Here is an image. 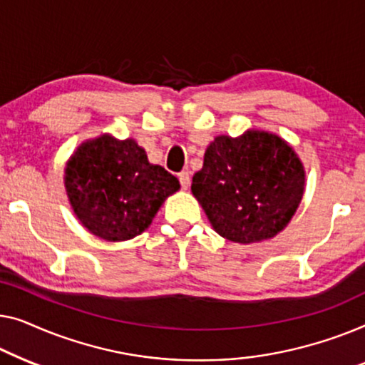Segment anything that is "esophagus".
<instances>
[{"mask_svg": "<svg viewBox=\"0 0 365 365\" xmlns=\"http://www.w3.org/2000/svg\"><path fill=\"white\" fill-rule=\"evenodd\" d=\"M178 180H180L182 188L187 190L190 187V173L188 172H180V173H178Z\"/></svg>", "mask_w": 365, "mask_h": 365, "instance_id": "1", "label": "esophagus"}]
</instances>
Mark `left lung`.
<instances>
[{
  "instance_id": "8db88e82",
  "label": "left lung",
  "mask_w": 365,
  "mask_h": 365,
  "mask_svg": "<svg viewBox=\"0 0 365 365\" xmlns=\"http://www.w3.org/2000/svg\"><path fill=\"white\" fill-rule=\"evenodd\" d=\"M192 192L215 232L235 243H255L289 223L304 193V168L273 133L220 135L205 152Z\"/></svg>"
}]
</instances>
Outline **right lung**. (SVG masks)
Returning a JSON list of instances; mask_svg holds the SVG:
<instances>
[{
    "label": "right lung",
    "mask_w": 365,
    "mask_h": 365,
    "mask_svg": "<svg viewBox=\"0 0 365 365\" xmlns=\"http://www.w3.org/2000/svg\"><path fill=\"white\" fill-rule=\"evenodd\" d=\"M66 190L74 213L92 235L125 241L148 228L178 178L152 165L135 140L102 135L86 142L66 167Z\"/></svg>",
    "instance_id": "1"
}]
</instances>
